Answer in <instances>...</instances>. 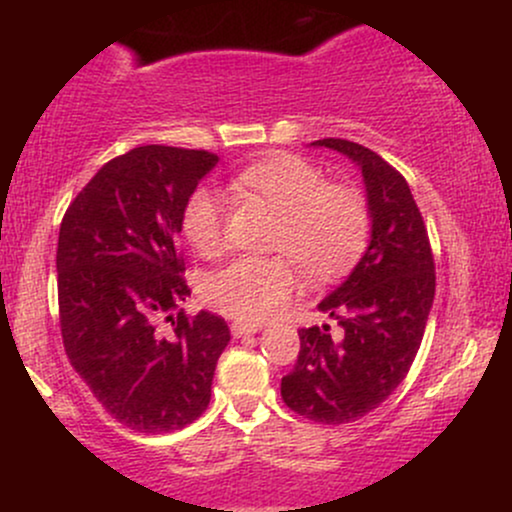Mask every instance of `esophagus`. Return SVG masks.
<instances>
[{
    "mask_svg": "<svg viewBox=\"0 0 512 512\" xmlns=\"http://www.w3.org/2000/svg\"><path fill=\"white\" fill-rule=\"evenodd\" d=\"M260 330H262V325H255V322H233V325H231V334L236 339L250 337V334H255Z\"/></svg>",
    "mask_w": 512,
    "mask_h": 512,
    "instance_id": "34e87169",
    "label": "esophagus"
}]
</instances>
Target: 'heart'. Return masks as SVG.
Returning <instances> with one entry per match:
<instances>
[{
	"label": "heart",
	"mask_w": 512,
	"mask_h": 512,
	"mask_svg": "<svg viewBox=\"0 0 512 512\" xmlns=\"http://www.w3.org/2000/svg\"><path fill=\"white\" fill-rule=\"evenodd\" d=\"M238 185L279 211L272 248L291 254L315 279L346 272L366 248V199L354 187L327 182L322 170L301 156L262 158L238 175ZM226 216V199L216 192L202 187L187 199L182 233L202 257H216L226 248ZM290 258L236 257L204 279V303L240 322L279 315L298 284L296 262Z\"/></svg>",
	"instance_id": "b5f03b06"
}]
</instances>
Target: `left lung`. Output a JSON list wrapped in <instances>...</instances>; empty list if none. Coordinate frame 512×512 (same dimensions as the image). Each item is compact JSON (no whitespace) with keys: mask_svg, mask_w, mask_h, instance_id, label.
Here are the masks:
<instances>
[{"mask_svg":"<svg viewBox=\"0 0 512 512\" xmlns=\"http://www.w3.org/2000/svg\"><path fill=\"white\" fill-rule=\"evenodd\" d=\"M361 168L373 219L354 272L320 303L342 327L298 330L301 351L281 378L286 407L317 424H351L378 409L407 378L436 296V264L424 216L399 173L375 151L346 139H317Z\"/></svg>","mask_w":512,"mask_h":512,"instance_id":"left-lung-1","label":"left lung"}]
</instances>
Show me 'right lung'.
I'll return each instance as SVG.
<instances>
[{"instance_id": "right-lung-1", "label": "right lung", "mask_w": 512, "mask_h": 512, "mask_svg": "<svg viewBox=\"0 0 512 512\" xmlns=\"http://www.w3.org/2000/svg\"><path fill=\"white\" fill-rule=\"evenodd\" d=\"M216 161L204 149L137 146L105 163L64 211V351L103 409L132 431L170 433L199 419L231 342L219 315H170L190 296L182 209Z\"/></svg>"}]
</instances>
